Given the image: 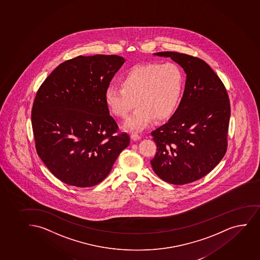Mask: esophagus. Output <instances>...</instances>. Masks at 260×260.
<instances>
[{
    "mask_svg": "<svg viewBox=\"0 0 260 260\" xmlns=\"http://www.w3.org/2000/svg\"><path fill=\"white\" fill-rule=\"evenodd\" d=\"M141 135H138L136 133H133L131 135V139L133 141H140L141 140Z\"/></svg>",
    "mask_w": 260,
    "mask_h": 260,
    "instance_id": "34e87169",
    "label": "esophagus"
}]
</instances>
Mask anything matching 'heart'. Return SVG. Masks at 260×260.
<instances>
[{"label":"heart","mask_w":260,"mask_h":260,"mask_svg":"<svg viewBox=\"0 0 260 260\" xmlns=\"http://www.w3.org/2000/svg\"><path fill=\"white\" fill-rule=\"evenodd\" d=\"M122 87L105 91V103L111 112L122 119L137 109L125 124L126 128L141 130L153 118L164 120L173 115L181 98L184 76L173 63H146L133 67L119 79Z\"/></svg>","instance_id":"b5f03b06"}]
</instances>
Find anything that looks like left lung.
Instances as JSON below:
<instances>
[{"instance_id":"left-lung-1","label":"left lung","mask_w":260,"mask_h":260,"mask_svg":"<svg viewBox=\"0 0 260 260\" xmlns=\"http://www.w3.org/2000/svg\"><path fill=\"white\" fill-rule=\"evenodd\" d=\"M170 57L186 74L179 108L166 124L152 132L157 152L151 160L160 179L185 185L206 176L227 149L230 101L218 75L197 57L177 52H158Z\"/></svg>"}]
</instances>
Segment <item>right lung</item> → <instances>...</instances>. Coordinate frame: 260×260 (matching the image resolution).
Returning a JSON list of instances; mask_svg holds the SVG:
<instances>
[{
  "instance_id": "obj_1",
  "label": "right lung",
  "mask_w": 260,
  "mask_h": 260,
  "mask_svg": "<svg viewBox=\"0 0 260 260\" xmlns=\"http://www.w3.org/2000/svg\"><path fill=\"white\" fill-rule=\"evenodd\" d=\"M125 59L96 54L60 64L37 91L32 127L37 153L48 170L68 185L90 187L108 176L127 134L105 103V91Z\"/></svg>"
}]
</instances>
